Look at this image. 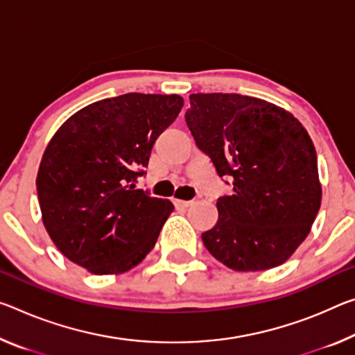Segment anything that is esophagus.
<instances>
[{
    "mask_svg": "<svg viewBox=\"0 0 355 355\" xmlns=\"http://www.w3.org/2000/svg\"><path fill=\"white\" fill-rule=\"evenodd\" d=\"M173 205L178 208H187L189 205H193V200H180V199H173Z\"/></svg>",
    "mask_w": 355,
    "mask_h": 355,
    "instance_id": "esophagus-1",
    "label": "esophagus"
}]
</instances>
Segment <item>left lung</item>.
Instances as JSON below:
<instances>
[{"instance_id": "1", "label": "left lung", "mask_w": 355, "mask_h": 355, "mask_svg": "<svg viewBox=\"0 0 355 355\" xmlns=\"http://www.w3.org/2000/svg\"><path fill=\"white\" fill-rule=\"evenodd\" d=\"M189 104L196 145L234 184L218 198L205 248L239 272L281 266L306 239L322 198L306 129L281 107L237 93L191 94Z\"/></svg>"}]
</instances>
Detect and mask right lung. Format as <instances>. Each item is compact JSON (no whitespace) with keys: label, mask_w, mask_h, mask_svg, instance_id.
I'll return each instance as SVG.
<instances>
[{"label":"right lung","mask_w":355,"mask_h":355,"mask_svg":"<svg viewBox=\"0 0 355 355\" xmlns=\"http://www.w3.org/2000/svg\"><path fill=\"white\" fill-rule=\"evenodd\" d=\"M182 107L177 94L128 93L83 107L56 131L36 188L44 226L69 261L123 273L153 250L173 205L136 183Z\"/></svg>","instance_id":"1"}]
</instances>
